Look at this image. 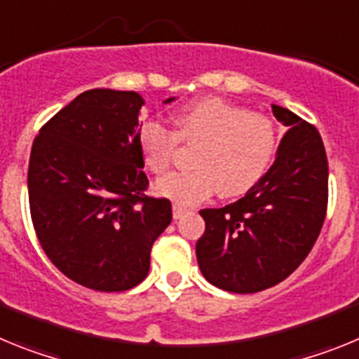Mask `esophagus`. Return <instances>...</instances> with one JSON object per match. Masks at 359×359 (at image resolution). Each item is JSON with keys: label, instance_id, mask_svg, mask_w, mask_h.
I'll list each match as a JSON object with an SVG mask.
<instances>
[{"label": "esophagus", "instance_id": "obj_1", "mask_svg": "<svg viewBox=\"0 0 359 359\" xmlns=\"http://www.w3.org/2000/svg\"><path fill=\"white\" fill-rule=\"evenodd\" d=\"M185 212H187V208L183 207V205H177V203H174V205H172L174 219H182L183 215H185Z\"/></svg>", "mask_w": 359, "mask_h": 359}]
</instances>
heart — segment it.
I'll return each instance as SVG.
<instances>
[{
    "label": "heart",
    "mask_w": 359,
    "mask_h": 359,
    "mask_svg": "<svg viewBox=\"0 0 359 359\" xmlns=\"http://www.w3.org/2000/svg\"><path fill=\"white\" fill-rule=\"evenodd\" d=\"M177 140L198 145L192 170L158 180L156 192L177 205L208 198L219 187L223 196H239L252 189L277 151V131L271 118L250 113L221 98H203L176 116V133L158 122L142 126L138 142L145 165L165 172L172 163Z\"/></svg>",
    "instance_id": "obj_1"
}]
</instances>
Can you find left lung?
Wrapping results in <instances>:
<instances>
[{
    "label": "left lung",
    "instance_id": "left-lung-1",
    "mask_svg": "<svg viewBox=\"0 0 359 359\" xmlns=\"http://www.w3.org/2000/svg\"><path fill=\"white\" fill-rule=\"evenodd\" d=\"M271 109L287 128L273 165L239 201L199 210L205 219L196 243L199 269L230 293H257L290 277L318 239L327 210L322 136L286 107Z\"/></svg>",
    "mask_w": 359,
    "mask_h": 359
}]
</instances>
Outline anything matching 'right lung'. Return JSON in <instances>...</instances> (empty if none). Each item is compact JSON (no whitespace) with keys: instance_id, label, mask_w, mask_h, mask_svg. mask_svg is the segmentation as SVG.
<instances>
[{"instance_id":"add662e5","label":"right lung","mask_w":359,"mask_h":359,"mask_svg":"<svg viewBox=\"0 0 359 359\" xmlns=\"http://www.w3.org/2000/svg\"><path fill=\"white\" fill-rule=\"evenodd\" d=\"M142 106L136 91H84L32 145L28 201L37 239L59 271L95 291L138 286L152 243L172 221L169 199L144 194Z\"/></svg>"}]
</instances>
